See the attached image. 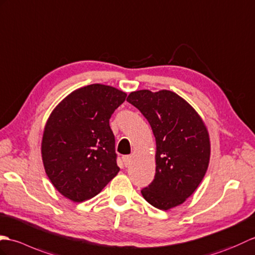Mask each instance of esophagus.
I'll return each instance as SVG.
<instances>
[{"label":"esophagus","instance_id":"1","mask_svg":"<svg viewBox=\"0 0 255 255\" xmlns=\"http://www.w3.org/2000/svg\"><path fill=\"white\" fill-rule=\"evenodd\" d=\"M122 159H123L124 165L128 167V166H129V163H131V161H132V157L131 156H123Z\"/></svg>","mask_w":255,"mask_h":255}]
</instances>
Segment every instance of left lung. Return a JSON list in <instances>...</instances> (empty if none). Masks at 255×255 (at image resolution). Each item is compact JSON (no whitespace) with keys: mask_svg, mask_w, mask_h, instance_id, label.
I'll return each instance as SVG.
<instances>
[{"mask_svg":"<svg viewBox=\"0 0 255 255\" xmlns=\"http://www.w3.org/2000/svg\"><path fill=\"white\" fill-rule=\"evenodd\" d=\"M149 122L156 139V173L144 199L168 211L194 193L207 171L211 140L204 121L188 101L170 90L132 92L127 99Z\"/></svg>","mask_w":255,"mask_h":255,"instance_id":"obj_1","label":"left lung"}]
</instances>
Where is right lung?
<instances>
[{
	"instance_id": "obj_1",
	"label": "right lung",
	"mask_w": 255,
	"mask_h": 255,
	"mask_svg": "<svg viewBox=\"0 0 255 255\" xmlns=\"http://www.w3.org/2000/svg\"><path fill=\"white\" fill-rule=\"evenodd\" d=\"M126 98L122 90L93 84L67 95L51 112L41 157L51 183L66 199H92L120 171L109 119Z\"/></svg>"
}]
</instances>
